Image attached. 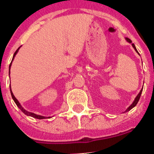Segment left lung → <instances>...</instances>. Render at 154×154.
Here are the masks:
<instances>
[{"instance_id":"left-lung-1","label":"left lung","mask_w":154,"mask_h":154,"mask_svg":"<svg viewBox=\"0 0 154 154\" xmlns=\"http://www.w3.org/2000/svg\"><path fill=\"white\" fill-rule=\"evenodd\" d=\"M126 41H127L128 42H129V43H130V44H132V41H131L130 39H129V38H128V37H126ZM132 47H133V48L135 49V51H136L137 53H138V50H137L136 47H135V44H132ZM142 89H143V88H142V89H141V91H140V92H139V93L138 94V95H137V96H136V98H135V101H133V103H132V104H131V105L129 106V107H128L127 109H126V111H125V112H127V111H129V110H130L131 109H132V108H133L134 107H135V105H136V104H137V103H138V101H139V98H140V97H141V92H142Z\"/></svg>"}]
</instances>
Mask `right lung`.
Here are the masks:
<instances>
[{
  "instance_id": "right-lung-1",
  "label": "right lung",
  "mask_w": 154,
  "mask_h": 154,
  "mask_svg": "<svg viewBox=\"0 0 154 154\" xmlns=\"http://www.w3.org/2000/svg\"><path fill=\"white\" fill-rule=\"evenodd\" d=\"M19 48H20V47H19V48H18L17 50H16V51L15 52L14 55H13V59H12V62H13V59H14V57H15V56H16V53H18V51H19ZM12 62H11V63L10 64V67H9V68H10V66H11V65H12ZM9 75H10V74H9ZM10 93H11L12 98H13V101H15V103H16V105L18 106V107H19V108L20 109V110H22V111L23 112V113H25V115H27V116H31V117H34V118H36V119H39V120H41V119H45V118H47V117H43V116H41V115H37V114H35V113H31V112H28V111H27V110H25V109H24L23 107H22V106H21L20 103H19V101H18V100L16 99V97H15V96H14V95H13V92H12V90H11V86H10ZM48 118H50V117H49Z\"/></svg>"
}]
</instances>
